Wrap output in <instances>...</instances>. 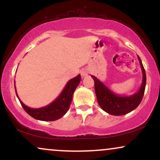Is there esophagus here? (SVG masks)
Returning a JSON list of instances; mask_svg holds the SVG:
<instances>
[{
    "instance_id": "esophagus-1",
    "label": "esophagus",
    "mask_w": 160,
    "mask_h": 160,
    "mask_svg": "<svg viewBox=\"0 0 160 160\" xmlns=\"http://www.w3.org/2000/svg\"><path fill=\"white\" fill-rule=\"evenodd\" d=\"M80 74H81V77L82 78H86V77L88 76V70L87 69H82L81 71H80Z\"/></svg>"
}]
</instances>
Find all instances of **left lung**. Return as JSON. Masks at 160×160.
<instances>
[{"instance_id":"obj_1","label":"left lung","mask_w":160,"mask_h":160,"mask_svg":"<svg viewBox=\"0 0 160 160\" xmlns=\"http://www.w3.org/2000/svg\"><path fill=\"white\" fill-rule=\"evenodd\" d=\"M142 71V82L138 91L129 96L117 95L107 87L102 81L92 75L95 82V90L97 101L102 109L108 113L122 116L135 110L142 100L146 86V74L140 57L138 56Z\"/></svg>"}]
</instances>
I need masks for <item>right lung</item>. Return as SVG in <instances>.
<instances>
[{"label":"right lung","instance_id":"obj_1","mask_svg":"<svg viewBox=\"0 0 160 160\" xmlns=\"http://www.w3.org/2000/svg\"><path fill=\"white\" fill-rule=\"evenodd\" d=\"M81 80L80 74L71 79L67 82L65 88L58 98H56L48 105L40 108H32L25 105L20 100L16 92V96L19 98L20 103L27 113L36 120L41 121H54L60 119L67 113L72 101L74 92ZM16 89V87H15Z\"/></svg>","mask_w":160,"mask_h":160}]
</instances>
